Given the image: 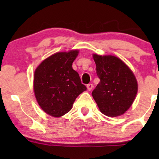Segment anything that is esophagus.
<instances>
[{"label": "esophagus", "instance_id": "1", "mask_svg": "<svg viewBox=\"0 0 159 159\" xmlns=\"http://www.w3.org/2000/svg\"><path fill=\"white\" fill-rule=\"evenodd\" d=\"M93 87V86L92 84H89L87 85V90H88V91L92 90Z\"/></svg>", "mask_w": 159, "mask_h": 159}]
</instances>
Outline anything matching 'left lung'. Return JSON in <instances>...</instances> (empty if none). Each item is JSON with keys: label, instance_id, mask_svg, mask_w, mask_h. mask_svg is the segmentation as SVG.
Listing matches in <instances>:
<instances>
[{"label": "left lung", "instance_id": "1", "mask_svg": "<svg viewBox=\"0 0 159 159\" xmlns=\"http://www.w3.org/2000/svg\"><path fill=\"white\" fill-rule=\"evenodd\" d=\"M100 82L92 92L99 111L111 117L125 114L138 93V81L121 59L114 55L93 54Z\"/></svg>", "mask_w": 159, "mask_h": 159}]
</instances>
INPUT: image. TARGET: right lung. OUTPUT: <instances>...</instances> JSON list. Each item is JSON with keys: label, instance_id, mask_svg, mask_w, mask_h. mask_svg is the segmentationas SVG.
<instances>
[{"label": "right lung", "instance_id": "right-lung-1", "mask_svg": "<svg viewBox=\"0 0 159 159\" xmlns=\"http://www.w3.org/2000/svg\"><path fill=\"white\" fill-rule=\"evenodd\" d=\"M79 50L57 52L36 67L34 92L42 110L53 117H61L72 109L76 98L87 90L79 75L72 69Z\"/></svg>", "mask_w": 159, "mask_h": 159}]
</instances>
